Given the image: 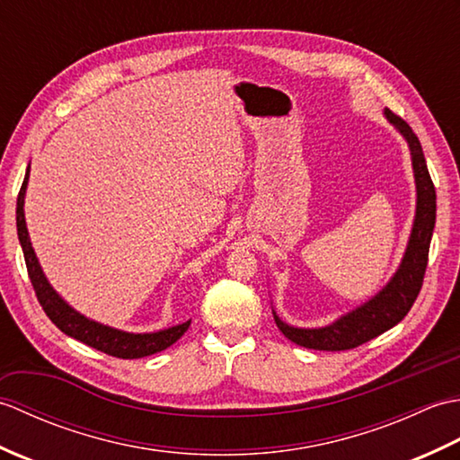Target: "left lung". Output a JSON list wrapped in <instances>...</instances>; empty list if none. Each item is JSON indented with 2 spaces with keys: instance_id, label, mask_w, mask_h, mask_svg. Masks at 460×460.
Instances as JSON below:
<instances>
[{
  "instance_id": "obj_1",
  "label": "left lung",
  "mask_w": 460,
  "mask_h": 460,
  "mask_svg": "<svg viewBox=\"0 0 460 460\" xmlns=\"http://www.w3.org/2000/svg\"><path fill=\"white\" fill-rule=\"evenodd\" d=\"M384 116L387 122L403 136L409 146V152H411L417 203L413 227L411 233H409L403 259L399 262L394 277L387 280V285L381 288L377 295L367 298L364 305L346 312V314H341L326 326H290L275 310H272V316H275L279 330L290 341H295V344L302 348L341 351L366 344L371 338H377L389 328L399 324V322L405 318L407 312L411 310L419 290H421L423 275L427 269L429 245H431L437 217L435 185L427 170L421 142H419L415 132L411 130V126L399 119V116H395L389 109H384Z\"/></svg>"
}]
</instances>
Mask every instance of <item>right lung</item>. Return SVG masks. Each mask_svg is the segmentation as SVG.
<instances>
[{"label":"right lung","instance_id":"add662e5","mask_svg":"<svg viewBox=\"0 0 460 460\" xmlns=\"http://www.w3.org/2000/svg\"><path fill=\"white\" fill-rule=\"evenodd\" d=\"M27 183H29V168L25 172L22 191L17 195V211H15L17 237H19V243H22L27 272L35 288V295L39 302H41L45 314L51 318L53 324L61 332H65L66 336L79 340L83 344L91 346L94 349H101L104 354L122 358V359H138L144 356L158 354V351L175 344V341L183 336V332L190 328L191 320L183 322V324L164 328V330L134 334V332H124V330L106 326V324H101V322L86 318L79 310H75L71 305H68L61 295H58V292L51 287V282L47 280L41 265H39L31 239H29L25 211H23Z\"/></svg>","mask_w":460,"mask_h":460}]
</instances>
